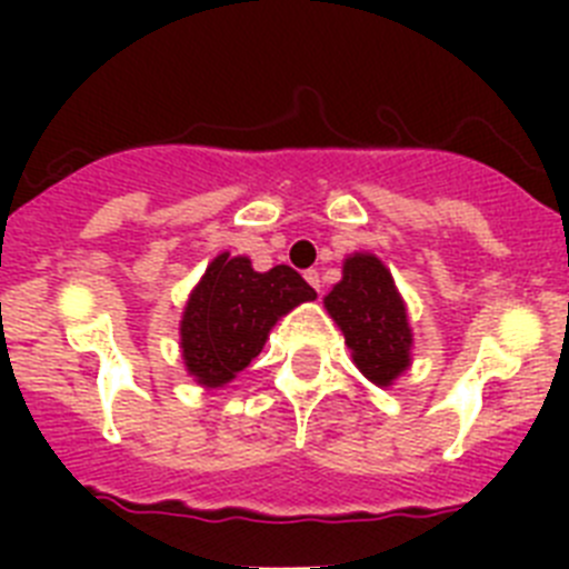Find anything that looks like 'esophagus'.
Returning a JSON list of instances; mask_svg holds the SVG:
<instances>
[{
	"mask_svg": "<svg viewBox=\"0 0 569 569\" xmlns=\"http://www.w3.org/2000/svg\"><path fill=\"white\" fill-rule=\"evenodd\" d=\"M305 279H308L310 288L321 290V279H319V273H316V270H308V273H305Z\"/></svg>",
	"mask_w": 569,
	"mask_h": 569,
	"instance_id": "esophagus-1",
	"label": "esophagus"
}]
</instances>
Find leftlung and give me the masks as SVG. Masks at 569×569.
I'll use <instances>...</instances> for the list:
<instances>
[{"label":"left lung","mask_w":569,"mask_h":569,"mask_svg":"<svg viewBox=\"0 0 569 569\" xmlns=\"http://www.w3.org/2000/svg\"><path fill=\"white\" fill-rule=\"evenodd\" d=\"M325 308L345 333L353 361L367 379L390 387L410 367L413 333L390 270L373 253L345 259L341 281L325 296Z\"/></svg>","instance_id":"obj_1"}]
</instances>
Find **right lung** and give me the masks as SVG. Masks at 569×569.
<instances>
[{
  "mask_svg": "<svg viewBox=\"0 0 569 569\" xmlns=\"http://www.w3.org/2000/svg\"><path fill=\"white\" fill-rule=\"evenodd\" d=\"M313 299L316 290L288 264L259 273L248 256L219 253L190 293L179 328L188 373L204 387L228 385L261 353L276 321Z\"/></svg>",
  "mask_w": 569,
  "mask_h": 569,
  "instance_id": "1",
  "label": "right lung"
}]
</instances>
